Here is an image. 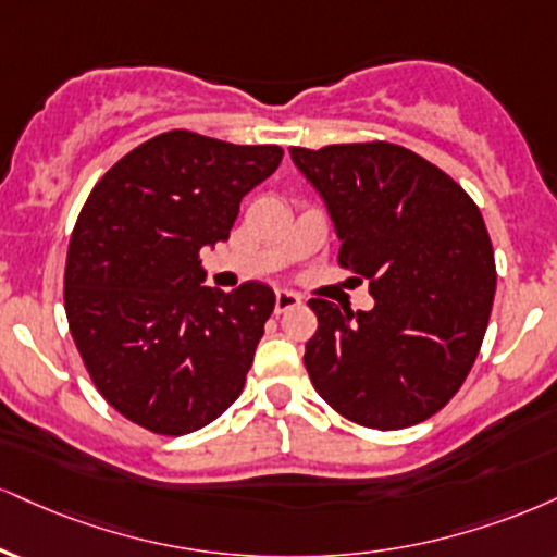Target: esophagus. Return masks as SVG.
Returning <instances> with one entry per match:
<instances>
[{"instance_id": "34e87169", "label": "esophagus", "mask_w": 557, "mask_h": 557, "mask_svg": "<svg viewBox=\"0 0 557 557\" xmlns=\"http://www.w3.org/2000/svg\"><path fill=\"white\" fill-rule=\"evenodd\" d=\"M296 306H300L298 293L285 290V287H280V290L274 293V311H277V313L290 311V308H296Z\"/></svg>"}]
</instances>
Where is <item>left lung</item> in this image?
<instances>
[{
    "label": "left lung",
    "mask_w": 557,
    "mask_h": 557,
    "mask_svg": "<svg viewBox=\"0 0 557 557\" xmlns=\"http://www.w3.org/2000/svg\"><path fill=\"white\" fill-rule=\"evenodd\" d=\"M330 212L339 264L371 280V311L324 298L304 363L326 405L397 431L446 405L478 358L495 296L491 236L454 178L399 145L290 147Z\"/></svg>",
    "instance_id": "left-lung-1"
}]
</instances>
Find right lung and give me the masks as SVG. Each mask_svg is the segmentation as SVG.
Returning a JSON list of instances; mask_svg holds the SVG:
<instances>
[{"instance_id":"1","label":"right lung","mask_w":557,"mask_h":557,"mask_svg":"<svg viewBox=\"0 0 557 557\" xmlns=\"http://www.w3.org/2000/svg\"><path fill=\"white\" fill-rule=\"evenodd\" d=\"M280 160L277 145L173 129L134 147L87 197L64 308L92 384L132 423L184 435L238 399L274 290L207 287L199 251L227 240L240 199Z\"/></svg>"}]
</instances>
